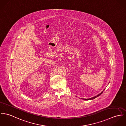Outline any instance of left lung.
Segmentation results:
<instances>
[{
	"mask_svg": "<svg viewBox=\"0 0 126 126\" xmlns=\"http://www.w3.org/2000/svg\"><path fill=\"white\" fill-rule=\"evenodd\" d=\"M103 93V92H102L101 93H100L99 94H98V95H97L96 96H94V97H92V98H88V99H84V98H83V99L84 100H91V99H94L95 98H96V97H98V96H99L102 93Z\"/></svg>",
	"mask_w": 126,
	"mask_h": 126,
	"instance_id": "1",
	"label": "left lung"
}]
</instances>
